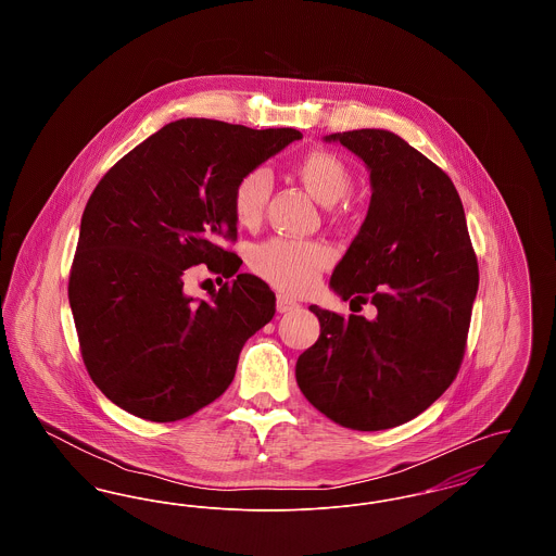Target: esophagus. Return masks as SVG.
<instances>
[{"label":"esophagus","mask_w":556,"mask_h":556,"mask_svg":"<svg viewBox=\"0 0 556 556\" xmlns=\"http://www.w3.org/2000/svg\"><path fill=\"white\" fill-rule=\"evenodd\" d=\"M300 304L295 302V300H291L288 295H277V311L279 313H291V311H295Z\"/></svg>","instance_id":"obj_1"}]
</instances>
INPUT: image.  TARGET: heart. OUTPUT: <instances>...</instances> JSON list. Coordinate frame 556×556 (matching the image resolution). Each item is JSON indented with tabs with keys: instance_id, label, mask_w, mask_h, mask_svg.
<instances>
[{
	"instance_id": "heart-1",
	"label": "heart",
	"mask_w": 556,
	"mask_h": 556,
	"mask_svg": "<svg viewBox=\"0 0 556 556\" xmlns=\"http://www.w3.org/2000/svg\"><path fill=\"white\" fill-rule=\"evenodd\" d=\"M293 173L320 204L333 206L344 200L354 186L352 170L340 154L329 150H311L293 164ZM270 175L265 168L245 173L233 189V212L239 225L261 223L270 198ZM331 250L318 241H293L275 238L256 245L250 265L277 290L304 293L313 290L318 273L329 265Z\"/></svg>"
}]
</instances>
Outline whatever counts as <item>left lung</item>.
I'll return each instance as SVG.
<instances>
[{
    "label": "left lung",
    "mask_w": 556,
    "mask_h": 556,
    "mask_svg": "<svg viewBox=\"0 0 556 556\" xmlns=\"http://www.w3.org/2000/svg\"><path fill=\"white\" fill-rule=\"evenodd\" d=\"M367 164L370 204L331 275L342 300L370 302L377 317L311 306L317 344L295 379L336 424L379 431L406 424L442 396L460 369L479 286L476 252L448 175L383 129L333 132Z\"/></svg>",
    "instance_id": "1"
}]
</instances>
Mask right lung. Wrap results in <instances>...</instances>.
Returning <instances> with one entry per match:
<instances>
[{"label":"right lung","mask_w":556,"mask_h":556,"mask_svg":"<svg viewBox=\"0 0 556 556\" xmlns=\"http://www.w3.org/2000/svg\"><path fill=\"white\" fill-rule=\"evenodd\" d=\"M295 139V129L181 118L118 160L93 189L68 302L87 372L123 410L179 421L233 381L241 348L275 315V293L238 273L241 258L218 239L238 238L239 179ZM195 264L237 279L195 303L182 291Z\"/></svg>","instance_id":"obj_1"}]
</instances>
